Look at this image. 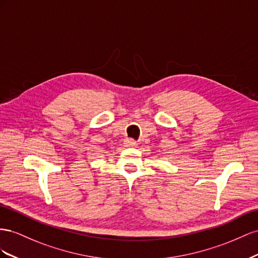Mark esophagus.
<instances>
[{
  "mask_svg": "<svg viewBox=\"0 0 258 258\" xmlns=\"http://www.w3.org/2000/svg\"><path fill=\"white\" fill-rule=\"evenodd\" d=\"M125 146H126V147H136L137 143L135 141H133V139H126V141H125Z\"/></svg>",
  "mask_w": 258,
  "mask_h": 258,
  "instance_id": "esophagus-1",
  "label": "esophagus"
}]
</instances>
